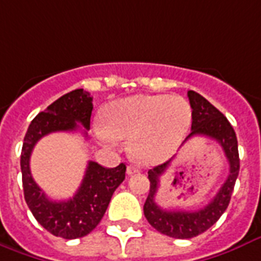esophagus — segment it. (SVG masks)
<instances>
[{"mask_svg": "<svg viewBox=\"0 0 261 261\" xmlns=\"http://www.w3.org/2000/svg\"><path fill=\"white\" fill-rule=\"evenodd\" d=\"M140 171V169L137 166H133V165H129L128 167H126V174L128 175H132V174H136V173H139Z\"/></svg>", "mask_w": 261, "mask_h": 261, "instance_id": "1", "label": "esophagus"}]
</instances>
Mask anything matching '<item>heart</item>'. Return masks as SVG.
<instances>
[{
	"label": "heart",
	"mask_w": 261,
	"mask_h": 261,
	"mask_svg": "<svg viewBox=\"0 0 261 261\" xmlns=\"http://www.w3.org/2000/svg\"><path fill=\"white\" fill-rule=\"evenodd\" d=\"M105 126L95 135L105 145L114 147L117 139L129 141V153L143 165L166 161L184 140L192 122V109L179 95L139 94L117 99L102 112Z\"/></svg>",
	"instance_id": "b5f03b06"
}]
</instances>
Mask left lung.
Returning <instances> with one entry per match:
<instances>
[{"label":"left lung","instance_id":"8db88e82","mask_svg":"<svg viewBox=\"0 0 261 261\" xmlns=\"http://www.w3.org/2000/svg\"><path fill=\"white\" fill-rule=\"evenodd\" d=\"M192 108V132L185 141L193 136H205L217 140L223 148L227 162L229 175L219 192L210 203L197 211H170L156 204L155 197L161 187V175L170 166V161L155 166L148 171L149 193L144 203V215L153 229L173 238H192L204 233L222 217L229 205L234 185L240 171L237 136L233 126L223 114L207 99L195 91H188Z\"/></svg>","mask_w":261,"mask_h":261}]
</instances>
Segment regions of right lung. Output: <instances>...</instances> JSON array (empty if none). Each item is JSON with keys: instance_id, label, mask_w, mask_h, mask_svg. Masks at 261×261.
<instances>
[{"instance_id": "right-lung-1", "label": "right lung", "mask_w": 261, "mask_h": 261, "mask_svg": "<svg viewBox=\"0 0 261 261\" xmlns=\"http://www.w3.org/2000/svg\"><path fill=\"white\" fill-rule=\"evenodd\" d=\"M92 96L83 88L70 91L53 102L31 121L21 148V175L24 199L35 219L56 237L74 240L90 234L103 218L112 196L125 179L126 166L121 163L114 169L88 162L82 185L69 200L54 201L34 181L30 158L35 144L53 132L77 130L79 124L90 129ZM87 136V132L84 130Z\"/></svg>"}]
</instances>
